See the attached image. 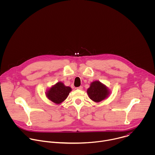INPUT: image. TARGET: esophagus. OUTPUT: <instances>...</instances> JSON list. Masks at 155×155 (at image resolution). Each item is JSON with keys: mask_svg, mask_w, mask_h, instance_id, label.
Wrapping results in <instances>:
<instances>
[{"mask_svg": "<svg viewBox=\"0 0 155 155\" xmlns=\"http://www.w3.org/2000/svg\"><path fill=\"white\" fill-rule=\"evenodd\" d=\"M77 89H78V90H82V89H83V86H79V87H77Z\"/></svg>", "mask_w": 155, "mask_h": 155, "instance_id": "1", "label": "esophagus"}]
</instances>
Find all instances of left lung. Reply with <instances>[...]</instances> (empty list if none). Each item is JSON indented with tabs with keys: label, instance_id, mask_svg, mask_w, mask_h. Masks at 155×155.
<instances>
[{
	"label": "left lung",
	"instance_id": "8db88e82",
	"mask_svg": "<svg viewBox=\"0 0 155 155\" xmlns=\"http://www.w3.org/2000/svg\"><path fill=\"white\" fill-rule=\"evenodd\" d=\"M89 97L95 102H99L105 99L110 94L108 87L99 81H93L87 90Z\"/></svg>",
	"mask_w": 155,
	"mask_h": 155
}]
</instances>
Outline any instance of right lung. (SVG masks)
<instances>
[{"instance_id": "1", "label": "right lung", "mask_w": 155, "mask_h": 155, "mask_svg": "<svg viewBox=\"0 0 155 155\" xmlns=\"http://www.w3.org/2000/svg\"><path fill=\"white\" fill-rule=\"evenodd\" d=\"M71 91V87L66 86L62 82L59 81L47 90L45 95L50 101L60 104L67 99Z\"/></svg>"}]
</instances>
